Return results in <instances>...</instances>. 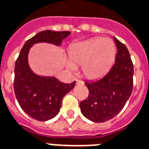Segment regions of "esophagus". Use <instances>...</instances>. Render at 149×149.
<instances>
[{"label": "esophagus", "mask_w": 149, "mask_h": 149, "mask_svg": "<svg viewBox=\"0 0 149 149\" xmlns=\"http://www.w3.org/2000/svg\"><path fill=\"white\" fill-rule=\"evenodd\" d=\"M77 84H81V85H83L84 82L82 81V80H77Z\"/></svg>", "instance_id": "34e87169"}]
</instances>
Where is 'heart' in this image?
I'll return each instance as SVG.
<instances>
[{"instance_id": "heart-1", "label": "heart", "mask_w": 149, "mask_h": 149, "mask_svg": "<svg viewBox=\"0 0 149 149\" xmlns=\"http://www.w3.org/2000/svg\"><path fill=\"white\" fill-rule=\"evenodd\" d=\"M116 56L114 42L108 38H96L73 45L69 52L67 68L76 71L82 65L83 75L89 80L102 77L111 69Z\"/></svg>"}]
</instances>
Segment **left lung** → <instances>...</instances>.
Here are the masks:
<instances>
[{"label":"left lung","mask_w":149,"mask_h":149,"mask_svg":"<svg viewBox=\"0 0 149 149\" xmlns=\"http://www.w3.org/2000/svg\"><path fill=\"white\" fill-rule=\"evenodd\" d=\"M116 44L115 62L102 78L86 81L88 99L80 102L81 113L94 122H104L122 111L133 91V65L127 47L113 37Z\"/></svg>","instance_id":"obj_1"}]
</instances>
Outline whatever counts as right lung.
<instances>
[{"mask_svg":"<svg viewBox=\"0 0 149 149\" xmlns=\"http://www.w3.org/2000/svg\"><path fill=\"white\" fill-rule=\"evenodd\" d=\"M70 31L46 30L24 43L15 65L14 91L22 110L41 122L52 119L59 113L64 96L73 89L76 81L65 84L54 77L35 73L28 63V54L33 45L47 42L60 47Z\"/></svg>","mask_w":149,"mask_h":149,"instance_id":"add662e5","label":"right lung"}]
</instances>
